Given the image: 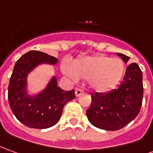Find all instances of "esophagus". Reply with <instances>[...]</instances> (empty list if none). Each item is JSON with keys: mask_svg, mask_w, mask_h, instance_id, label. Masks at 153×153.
I'll list each match as a JSON object with an SVG mask.
<instances>
[{"mask_svg": "<svg viewBox=\"0 0 153 153\" xmlns=\"http://www.w3.org/2000/svg\"><path fill=\"white\" fill-rule=\"evenodd\" d=\"M83 90L82 89H80V88H76L75 89V95H76V97H79V95H81L83 94Z\"/></svg>", "mask_w": 153, "mask_h": 153, "instance_id": "esophagus-1", "label": "esophagus"}]
</instances>
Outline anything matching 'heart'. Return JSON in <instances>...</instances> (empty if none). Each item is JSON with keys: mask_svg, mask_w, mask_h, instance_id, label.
Listing matches in <instances>:
<instances>
[{"mask_svg": "<svg viewBox=\"0 0 153 153\" xmlns=\"http://www.w3.org/2000/svg\"><path fill=\"white\" fill-rule=\"evenodd\" d=\"M62 71L70 79H87L88 85L98 93L113 89L120 82L124 74V64L121 59L111 58L104 54H95L77 59L71 65L62 63Z\"/></svg>", "mask_w": 153, "mask_h": 153, "instance_id": "obj_1", "label": "heart"}]
</instances>
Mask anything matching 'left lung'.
<instances>
[{
  "label": "left lung",
  "mask_w": 153,
  "mask_h": 153,
  "mask_svg": "<svg viewBox=\"0 0 153 153\" xmlns=\"http://www.w3.org/2000/svg\"><path fill=\"white\" fill-rule=\"evenodd\" d=\"M124 63L128 56L116 53ZM143 73L136 63L126 69L120 85L107 93L92 94V102L86 111L88 119L98 128L116 131L128 124L138 115L143 102Z\"/></svg>",
  "instance_id": "left-lung-1"
}]
</instances>
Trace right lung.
I'll return each instance as SVG.
<instances>
[{"instance_id": "add662e5", "label": "right lung", "mask_w": 153, "mask_h": 153, "mask_svg": "<svg viewBox=\"0 0 153 153\" xmlns=\"http://www.w3.org/2000/svg\"><path fill=\"white\" fill-rule=\"evenodd\" d=\"M57 63L58 59L53 56L31 51L22 55L14 66L8 87L9 104L17 119L29 128L45 129L56 124L65 103L75 98L74 90L65 91L59 87L55 75L38 93L31 94L29 90L27 79L33 70L42 65Z\"/></svg>"}]
</instances>
